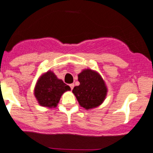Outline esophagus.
Here are the masks:
<instances>
[{"label":"esophagus","mask_w":153,"mask_h":153,"mask_svg":"<svg viewBox=\"0 0 153 153\" xmlns=\"http://www.w3.org/2000/svg\"><path fill=\"white\" fill-rule=\"evenodd\" d=\"M69 86H70V87H71V90H72V89L74 88V87H75V84H69Z\"/></svg>","instance_id":"34e87169"}]
</instances>
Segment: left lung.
Returning a JSON list of instances; mask_svg holds the SVG:
<instances>
[{"label": "left lung", "instance_id": "1", "mask_svg": "<svg viewBox=\"0 0 153 153\" xmlns=\"http://www.w3.org/2000/svg\"><path fill=\"white\" fill-rule=\"evenodd\" d=\"M78 77L80 84L74 87L72 93L80 106L90 110L102 105L106 98L108 88L100 74L91 69H85Z\"/></svg>", "mask_w": 153, "mask_h": 153}]
</instances>
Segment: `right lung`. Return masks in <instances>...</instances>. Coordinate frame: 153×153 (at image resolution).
<instances>
[{
  "instance_id": "1",
  "label": "right lung",
  "mask_w": 153,
  "mask_h": 153,
  "mask_svg": "<svg viewBox=\"0 0 153 153\" xmlns=\"http://www.w3.org/2000/svg\"><path fill=\"white\" fill-rule=\"evenodd\" d=\"M70 90L69 86L49 70L38 78L34 87V96L39 105L52 108L57 107L62 95Z\"/></svg>"
}]
</instances>
